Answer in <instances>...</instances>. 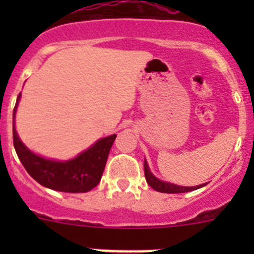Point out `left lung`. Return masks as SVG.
Returning <instances> with one entry per match:
<instances>
[{
  "mask_svg": "<svg viewBox=\"0 0 254 254\" xmlns=\"http://www.w3.org/2000/svg\"><path fill=\"white\" fill-rule=\"evenodd\" d=\"M143 171H145V178L148 186H150L152 189H155V190L161 191V193H170V194L187 193V191H191V190H195V189L201 188V187H204L206 184V183L200 184V186H196V187H182V186H177V184L160 181V179H157L152 175V173H151L146 160L143 161Z\"/></svg>",
  "mask_w": 254,
  "mask_h": 254,
  "instance_id": "1",
  "label": "left lung"
}]
</instances>
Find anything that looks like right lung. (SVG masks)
<instances>
[{"mask_svg": "<svg viewBox=\"0 0 254 254\" xmlns=\"http://www.w3.org/2000/svg\"><path fill=\"white\" fill-rule=\"evenodd\" d=\"M18 96L13 109V145L19 161L35 181L47 188L65 193H86L98 186L117 135L103 137L77 157L68 161H54L38 156L20 141L14 127Z\"/></svg>", "mask_w": 254, "mask_h": 254, "instance_id": "1", "label": "right lung"}]
</instances>
